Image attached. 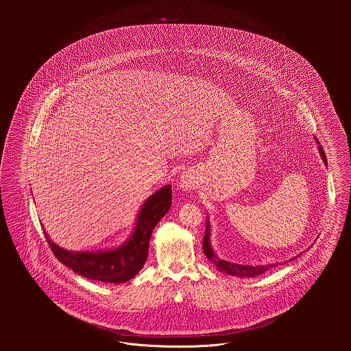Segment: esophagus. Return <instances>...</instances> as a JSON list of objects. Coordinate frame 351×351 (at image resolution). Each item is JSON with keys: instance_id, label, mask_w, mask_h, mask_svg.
Instances as JSON below:
<instances>
[{"instance_id": "1", "label": "esophagus", "mask_w": 351, "mask_h": 351, "mask_svg": "<svg viewBox=\"0 0 351 351\" xmlns=\"http://www.w3.org/2000/svg\"><path fill=\"white\" fill-rule=\"evenodd\" d=\"M199 185V176L192 171V170H186L182 173L180 182H178V188L186 192H191L193 189H196Z\"/></svg>"}]
</instances>
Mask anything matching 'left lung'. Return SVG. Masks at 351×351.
I'll return each mask as SVG.
<instances>
[{
  "label": "left lung",
  "instance_id": "1",
  "mask_svg": "<svg viewBox=\"0 0 351 351\" xmlns=\"http://www.w3.org/2000/svg\"><path fill=\"white\" fill-rule=\"evenodd\" d=\"M317 142V141H316ZM319 145V152H320V156L324 162V165H327V158H326V152L322 149L320 143L317 142ZM209 237H210V224H209V220L206 221V228H205V235H204V241H202V251L204 254L206 255V258L213 262L216 265V267L220 270V271H224L230 276H238V277H242V278H252V277H256L267 270H270L271 267H276L278 263H270V265H258V266H249V265H238V263H231L228 261H224L221 258H219L213 250L210 247V241H209ZM298 258V256H295ZM292 258V259H295ZM291 259V261H292ZM287 263V262H285Z\"/></svg>",
  "mask_w": 351,
  "mask_h": 351
}]
</instances>
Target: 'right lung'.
Instances as JSON below:
<instances>
[{
	"label": "right lung",
	"instance_id": "add662e5",
	"mask_svg": "<svg viewBox=\"0 0 351 351\" xmlns=\"http://www.w3.org/2000/svg\"><path fill=\"white\" fill-rule=\"evenodd\" d=\"M171 206V186L166 185L143 204L131 238L120 247L104 251H69L56 246L47 234L53 255L74 273L89 280L121 284L134 278L145 266L151 234Z\"/></svg>",
	"mask_w": 351,
	"mask_h": 351
}]
</instances>
